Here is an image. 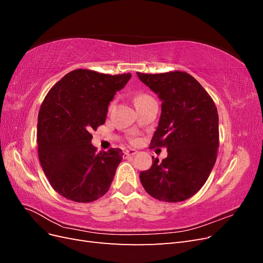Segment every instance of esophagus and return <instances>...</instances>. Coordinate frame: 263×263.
Listing matches in <instances>:
<instances>
[{
    "label": "esophagus",
    "mask_w": 263,
    "mask_h": 263,
    "mask_svg": "<svg viewBox=\"0 0 263 263\" xmlns=\"http://www.w3.org/2000/svg\"><path fill=\"white\" fill-rule=\"evenodd\" d=\"M138 153L137 150H135V149H128V150H126L125 153H124V156L127 158V157H132V156H135Z\"/></svg>",
    "instance_id": "obj_1"
}]
</instances>
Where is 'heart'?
I'll return each mask as SVG.
<instances>
[{"mask_svg": "<svg viewBox=\"0 0 263 263\" xmlns=\"http://www.w3.org/2000/svg\"><path fill=\"white\" fill-rule=\"evenodd\" d=\"M147 99H150L149 95H147V94H139V95H137L136 99H135V101L139 102V101H144V100H147Z\"/></svg>", "mask_w": 263, "mask_h": 263, "instance_id": "heart-1", "label": "heart"}]
</instances>
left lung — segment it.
Returning <instances> with one entry per match:
<instances>
[{
	"instance_id": "left-lung-1",
	"label": "left lung",
	"mask_w": 263,
	"mask_h": 263,
	"mask_svg": "<svg viewBox=\"0 0 263 263\" xmlns=\"http://www.w3.org/2000/svg\"><path fill=\"white\" fill-rule=\"evenodd\" d=\"M161 103V115L150 148L165 147L168 157L139 174L146 192L159 201L176 203L197 193L210 177L219 146L215 103L195 79L182 71L137 72Z\"/></svg>"
}]
</instances>
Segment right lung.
Instances as JSON below:
<instances>
[{"mask_svg":"<svg viewBox=\"0 0 263 263\" xmlns=\"http://www.w3.org/2000/svg\"><path fill=\"white\" fill-rule=\"evenodd\" d=\"M130 77L77 69L47 93L38 114V157L50 185L68 200L89 203L108 191L123 153H98L91 132L105 123L109 102Z\"/></svg>","mask_w":263,"mask_h":263,"instance_id":"1","label":"right lung"}]
</instances>
